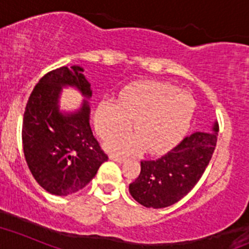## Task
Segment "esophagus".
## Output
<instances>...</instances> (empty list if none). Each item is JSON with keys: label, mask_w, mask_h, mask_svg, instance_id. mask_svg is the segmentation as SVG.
Here are the masks:
<instances>
[{"label": "esophagus", "mask_w": 249, "mask_h": 249, "mask_svg": "<svg viewBox=\"0 0 249 249\" xmlns=\"http://www.w3.org/2000/svg\"><path fill=\"white\" fill-rule=\"evenodd\" d=\"M110 160H115V162H118V163H123L125 160V157L116 156V154H110Z\"/></svg>", "instance_id": "34e87169"}]
</instances>
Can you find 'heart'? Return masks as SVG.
Wrapping results in <instances>:
<instances>
[{
    "mask_svg": "<svg viewBox=\"0 0 249 249\" xmlns=\"http://www.w3.org/2000/svg\"><path fill=\"white\" fill-rule=\"evenodd\" d=\"M196 102L189 93L179 92L175 85L160 81L133 83L119 96V104L104 100L95 114L96 130L102 138L124 134L107 142L108 149L135 154L145 148L152 154L164 153L175 147L189 130Z\"/></svg>",
    "mask_w": 249,
    "mask_h": 249,
    "instance_id": "heart-1",
    "label": "heart"
}]
</instances>
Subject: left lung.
<instances>
[{
  "label": "left lung",
  "instance_id": "8db88e82",
  "mask_svg": "<svg viewBox=\"0 0 249 249\" xmlns=\"http://www.w3.org/2000/svg\"><path fill=\"white\" fill-rule=\"evenodd\" d=\"M219 125L196 131L158 160H142L141 175L129 185L133 199L145 208H167L191 191L205 172L218 141Z\"/></svg>",
  "mask_w": 249,
  "mask_h": 249
}]
</instances>
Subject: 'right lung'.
<instances>
[{
	"mask_svg": "<svg viewBox=\"0 0 249 249\" xmlns=\"http://www.w3.org/2000/svg\"><path fill=\"white\" fill-rule=\"evenodd\" d=\"M83 72L82 67L73 66L47 73L25 108V160L36 182L52 195L67 196L82 190L107 160L89 126L92 89ZM67 87L85 97L72 112L60 108V95Z\"/></svg>",
	"mask_w": 249,
	"mask_h": 249,
	"instance_id": "add662e5",
	"label": "right lung"
}]
</instances>
